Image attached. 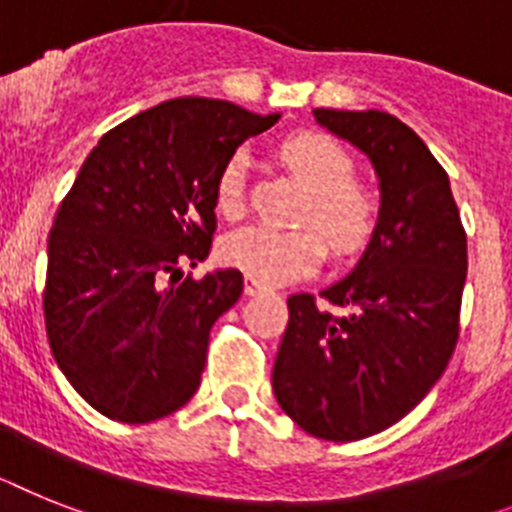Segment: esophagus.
Wrapping results in <instances>:
<instances>
[{
    "label": "esophagus",
    "instance_id": "obj_1",
    "mask_svg": "<svg viewBox=\"0 0 512 512\" xmlns=\"http://www.w3.org/2000/svg\"><path fill=\"white\" fill-rule=\"evenodd\" d=\"M263 291H268V286H263L260 281H255L252 276L244 278V294L247 296H257V294H263Z\"/></svg>",
    "mask_w": 512,
    "mask_h": 512
}]
</instances>
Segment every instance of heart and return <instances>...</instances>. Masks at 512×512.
I'll return each mask as SVG.
<instances>
[{
	"instance_id": "1",
	"label": "heart",
	"mask_w": 512,
	"mask_h": 512,
	"mask_svg": "<svg viewBox=\"0 0 512 512\" xmlns=\"http://www.w3.org/2000/svg\"><path fill=\"white\" fill-rule=\"evenodd\" d=\"M283 161L309 187L304 221H312L336 255H354L367 247L377 229L375 195L354 182L356 163L338 140L320 132L289 137ZM247 156L234 153L218 174L216 205L223 216H236L244 203ZM315 229H273L252 223L231 231L221 242L223 263L260 283H286L320 265L325 244Z\"/></svg>"
}]
</instances>
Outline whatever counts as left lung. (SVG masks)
<instances>
[{"instance_id": "8db88e82", "label": "left lung", "mask_w": 512, "mask_h": 512, "mask_svg": "<svg viewBox=\"0 0 512 512\" xmlns=\"http://www.w3.org/2000/svg\"><path fill=\"white\" fill-rule=\"evenodd\" d=\"M380 179V216L349 276L289 296L273 393L304 432L351 442L409 414L448 367L458 341L466 231L450 179L424 140L388 111L315 109Z\"/></svg>"}]
</instances>
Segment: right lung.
<instances>
[{
    "label": "right lung",
    "mask_w": 512,
    "mask_h": 512,
    "mask_svg": "<svg viewBox=\"0 0 512 512\" xmlns=\"http://www.w3.org/2000/svg\"><path fill=\"white\" fill-rule=\"evenodd\" d=\"M278 119L171 98L106 132L80 166L49 234L44 317L59 369L103 416L156 422L200 388L210 328L244 278L182 270L208 257L226 161Z\"/></svg>",
    "instance_id": "right-lung-1"
}]
</instances>
